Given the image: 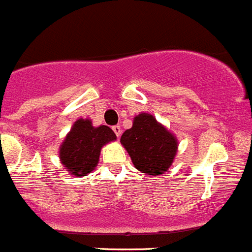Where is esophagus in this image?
I'll use <instances>...</instances> for the list:
<instances>
[{"mask_svg":"<svg viewBox=\"0 0 252 252\" xmlns=\"http://www.w3.org/2000/svg\"><path fill=\"white\" fill-rule=\"evenodd\" d=\"M113 131L115 132V134H116V136H118V137L121 136V126H120V125L113 126Z\"/></svg>","mask_w":252,"mask_h":252,"instance_id":"34e87169","label":"esophagus"}]
</instances>
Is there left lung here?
Listing matches in <instances>:
<instances>
[{"instance_id":"8db88e82","label":"left lung","mask_w":252,"mask_h":252,"mask_svg":"<svg viewBox=\"0 0 252 252\" xmlns=\"http://www.w3.org/2000/svg\"><path fill=\"white\" fill-rule=\"evenodd\" d=\"M121 143L136 169L152 176L165 173L178 151L175 137L146 113L134 118L133 126L121 136Z\"/></svg>"}]
</instances>
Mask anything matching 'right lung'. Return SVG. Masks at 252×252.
<instances>
[{
    "label": "right lung",
    "mask_w": 252,
    "mask_h": 252,
    "mask_svg": "<svg viewBox=\"0 0 252 252\" xmlns=\"http://www.w3.org/2000/svg\"><path fill=\"white\" fill-rule=\"evenodd\" d=\"M114 139L116 134L110 127H94L89 120L79 119L60 147V159L71 175L84 176L95 169L101 147Z\"/></svg>",
    "instance_id": "right-lung-1"
}]
</instances>
